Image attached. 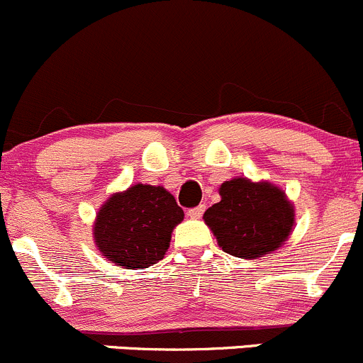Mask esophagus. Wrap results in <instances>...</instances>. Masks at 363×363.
Returning a JSON list of instances; mask_svg holds the SVG:
<instances>
[{
  "label": "esophagus",
  "instance_id": "obj_1",
  "mask_svg": "<svg viewBox=\"0 0 363 363\" xmlns=\"http://www.w3.org/2000/svg\"><path fill=\"white\" fill-rule=\"evenodd\" d=\"M206 206H197V208H192L189 209V216L194 218V220H199V218L202 216V213H204Z\"/></svg>",
  "mask_w": 363,
  "mask_h": 363
}]
</instances>
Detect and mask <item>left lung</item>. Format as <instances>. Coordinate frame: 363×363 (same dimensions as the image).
<instances>
[{
    "instance_id": "8db88e82",
    "label": "left lung",
    "mask_w": 363,
    "mask_h": 363,
    "mask_svg": "<svg viewBox=\"0 0 363 363\" xmlns=\"http://www.w3.org/2000/svg\"><path fill=\"white\" fill-rule=\"evenodd\" d=\"M221 201L204 213L218 245L228 255L256 259L275 251L291 235L294 206L279 186L233 178L221 183Z\"/></svg>"
}]
</instances>
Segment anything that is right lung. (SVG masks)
<instances>
[{
  "instance_id": "add662e5",
  "label": "right lung",
  "mask_w": 363,
  "mask_h": 363,
  "mask_svg": "<svg viewBox=\"0 0 363 363\" xmlns=\"http://www.w3.org/2000/svg\"><path fill=\"white\" fill-rule=\"evenodd\" d=\"M183 209L162 186L136 183L114 194L96 214L93 237L104 258L143 270L164 258Z\"/></svg>"
}]
</instances>
